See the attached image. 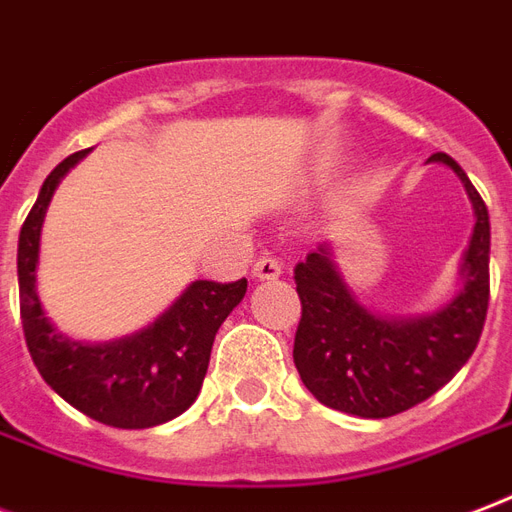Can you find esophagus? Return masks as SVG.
I'll return each instance as SVG.
<instances>
[{
    "label": "esophagus",
    "instance_id": "obj_1",
    "mask_svg": "<svg viewBox=\"0 0 512 512\" xmlns=\"http://www.w3.org/2000/svg\"><path fill=\"white\" fill-rule=\"evenodd\" d=\"M284 273V263L276 255H268L265 252L255 265H252V276L260 279V282H271V279H279Z\"/></svg>",
    "mask_w": 512,
    "mask_h": 512
}]
</instances>
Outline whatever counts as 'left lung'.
I'll use <instances>...</instances> for the list:
<instances>
[{"mask_svg":"<svg viewBox=\"0 0 512 512\" xmlns=\"http://www.w3.org/2000/svg\"><path fill=\"white\" fill-rule=\"evenodd\" d=\"M462 179L475 209L464 252V287L451 303L416 319H386L362 306L338 273L327 244L295 265L300 325L295 368L311 395L335 411L386 419L424 403L473 357L489 311V209L459 163L435 152Z\"/></svg>","mask_w":512,"mask_h":512,"instance_id":"1","label":"left lung"}]
</instances>
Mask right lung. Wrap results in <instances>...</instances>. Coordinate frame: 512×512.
Returning <instances> with one entry per match:
<instances>
[{
  "mask_svg": "<svg viewBox=\"0 0 512 512\" xmlns=\"http://www.w3.org/2000/svg\"><path fill=\"white\" fill-rule=\"evenodd\" d=\"M91 150L64 158L42 182L18 239V290L26 346L39 376L85 416L117 429L171 421L201 392L214 335L239 306L247 279L193 282L150 327L112 343H80L58 333L37 295L39 230L58 182Z\"/></svg>",
  "mask_w": 512,
  "mask_h": 512,
  "instance_id": "add662e5",
  "label": "right lung"
}]
</instances>
